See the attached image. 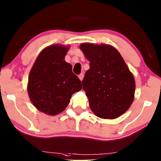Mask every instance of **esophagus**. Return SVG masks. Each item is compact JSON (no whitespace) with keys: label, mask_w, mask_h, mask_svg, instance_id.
Here are the masks:
<instances>
[{"label":"esophagus","mask_w":161,"mask_h":161,"mask_svg":"<svg viewBox=\"0 0 161 161\" xmlns=\"http://www.w3.org/2000/svg\"><path fill=\"white\" fill-rule=\"evenodd\" d=\"M83 76H84V75H83V73H80V74L78 75V78H79V79H80V80H82L83 78Z\"/></svg>","instance_id":"obj_1"}]
</instances>
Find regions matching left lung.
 Instances as JSON below:
<instances>
[{
    "label": "left lung",
    "instance_id": "left-lung-1",
    "mask_svg": "<svg viewBox=\"0 0 161 161\" xmlns=\"http://www.w3.org/2000/svg\"><path fill=\"white\" fill-rule=\"evenodd\" d=\"M80 48L90 66L82 83L91 109L101 118H118L134 101V77L112 46L82 43Z\"/></svg>",
    "mask_w": 161,
    "mask_h": 161
}]
</instances>
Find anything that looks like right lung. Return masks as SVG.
Segmentation results:
<instances>
[{
	"mask_svg": "<svg viewBox=\"0 0 161 161\" xmlns=\"http://www.w3.org/2000/svg\"><path fill=\"white\" fill-rule=\"evenodd\" d=\"M68 48L53 45L40 53L30 71L28 94L41 112L55 115L65 109L72 95L82 89L71 64L64 60Z\"/></svg>",
	"mask_w": 161,
	"mask_h": 161,
	"instance_id": "1",
	"label": "right lung"
}]
</instances>
